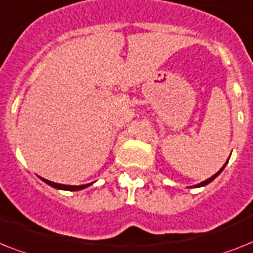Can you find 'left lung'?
<instances>
[{"label": "left lung", "mask_w": 253, "mask_h": 253, "mask_svg": "<svg viewBox=\"0 0 253 253\" xmlns=\"http://www.w3.org/2000/svg\"><path fill=\"white\" fill-rule=\"evenodd\" d=\"M225 166H226V164H225V165L222 166V169L219 170V171H217V173H215L214 175H213V176H211V178H209V179H207V180H204V182H201V183H199L198 186H196V187H201V186H205V184L211 183V182H212V180L214 179L215 176H217V175H219V173H221V171H222V170H223V168H225Z\"/></svg>", "instance_id": "8db88e82"}]
</instances>
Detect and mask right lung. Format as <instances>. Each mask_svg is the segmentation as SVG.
Returning <instances> with one entry per match:
<instances>
[{"label": "right lung", "mask_w": 253, "mask_h": 253, "mask_svg": "<svg viewBox=\"0 0 253 253\" xmlns=\"http://www.w3.org/2000/svg\"><path fill=\"white\" fill-rule=\"evenodd\" d=\"M41 179L44 180L45 183H48L49 186L54 187V188H59V190H67V191H78V190H83L85 187H88L91 183L88 184H83V186H66V184H59V183H54V182H50L48 179H44V178H41Z\"/></svg>", "instance_id": "right-lung-1"}]
</instances>
